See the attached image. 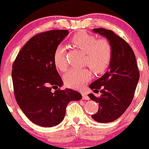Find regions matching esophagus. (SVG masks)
<instances>
[{"mask_svg":"<svg viewBox=\"0 0 149 149\" xmlns=\"http://www.w3.org/2000/svg\"><path fill=\"white\" fill-rule=\"evenodd\" d=\"M82 98H83V100H89V97H88V96L87 95L86 93L85 92L82 93Z\"/></svg>","mask_w":149,"mask_h":149,"instance_id":"esophagus-1","label":"esophagus"}]
</instances>
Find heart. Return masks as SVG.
I'll list each match as a JSON object with an SVG mask.
<instances>
[{
  "label": "heart",
  "instance_id": "b5f03b06",
  "mask_svg": "<svg viewBox=\"0 0 149 149\" xmlns=\"http://www.w3.org/2000/svg\"><path fill=\"white\" fill-rule=\"evenodd\" d=\"M72 43L86 54L85 63L96 73H102L107 68L112 59V46L105 39L98 40L95 36L86 32L76 34L71 40ZM55 67L61 71H65L68 67L66 50L63 45H58L53 52ZM91 73L88 68H72L63 77L67 86L80 88L91 79Z\"/></svg>",
  "mask_w": 149,
  "mask_h": 149
}]
</instances>
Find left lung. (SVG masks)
<instances>
[{
	"label": "left lung",
	"instance_id": "8db88e82",
	"mask_svg": "<svg viewBox=\"0 0 149 149\" xmlns=\"http://www.w3.org/2000/svg\"><path fill=\"white\" fill-rule=\"evenodd\" d=\"M93 31L106 37L112 49L109 70L89 85L97 97L88 94L91 100L99 104L98 112L91 118L99 123H110L118 119L132 102L139 80V70L131 47L113 31L104 28Z\"/></svg>",
	"mask_w": 149,
	"mask_h": 149
}]
</instances>
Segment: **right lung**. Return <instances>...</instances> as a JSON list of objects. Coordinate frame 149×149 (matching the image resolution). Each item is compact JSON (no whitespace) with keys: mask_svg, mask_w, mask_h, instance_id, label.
<instances>
[{"mask_svg":"<svg viewBox=\"0 0 149 149\" xmlns=\"http://www.w3.org/2000/svg\"><path fill=\"white\" fill-rule=\"evenodd\" d=\"M68 34V30L63 29L36 34L22 48L12 66L16 102L30 120L42 127L61 123L68 104L82 98L74 90L57 88L63 81L54 64L53 52Z\"/></svg>","mask_w":149,"mask_h":149,"instance_id":"1","label":"right lung"}]
</instances>
